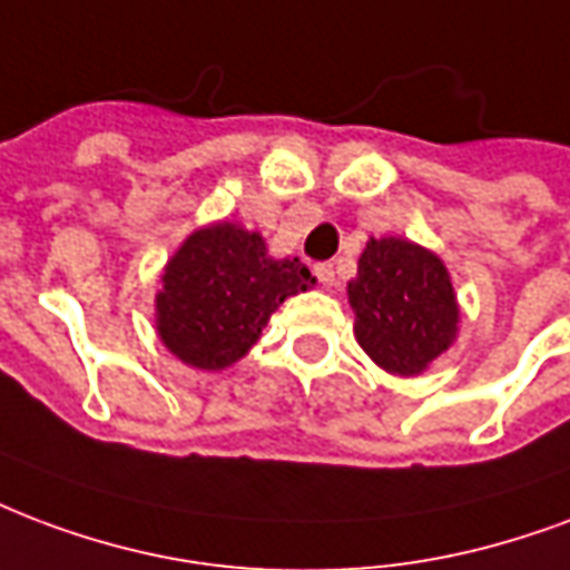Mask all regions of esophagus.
<instances>
[{"instance_id": "1", "label": "esophagus", "mask_w": 570, "mask_h": 570, "mask_svg": "<svg viewBox=\"0 0 570 570\" xmlns=\"http://www.w3.org/2000/svg\"><path fill=\"white\" fill-rule=\"evenodd\" d=\"M314 274H317V281L323 286H332L335 284V268H332V265L328 263H320V265H314Z\"/></svg>"}]
</instances>
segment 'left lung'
<instances>
[{"label": "left lung", "instance_id": "left-lung-1", "mask_svg": "<svg viewBox=\"0 0 570 570\" xmlns=\"http://www.w3.org/2000/svg\"><path fill=\"white\" fill-rule=\"evenodd\" d=\"M347 302L360 347L395 377H420L459 338L462 307L444 259L402 235L368 238Z\"/></svg>", "mask_w": 570, "mask_h": 570}]
</instances>
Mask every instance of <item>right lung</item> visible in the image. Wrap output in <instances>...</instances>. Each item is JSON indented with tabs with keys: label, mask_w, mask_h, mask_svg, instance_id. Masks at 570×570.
Returning <instances> with one entry per match:
<instances>
[{
	"label": "right lung",
	"mask_w": 570,
	"mask_h": 570,
	"mask_svg": "<svg viewBox=\"0 0 570 570\" xmlns=\"http://www.w3.org/2000/svg\"><path fill=\"white\" fill-rule=\"evenodd\" d=\"M314 284L298 256L274 259L259 232L208 223L168 256L156 293V335L189 368L223 371L250 353L286 298Z\"/></svg>",
	"instance_id": "add662e5"
}]
</instances>
